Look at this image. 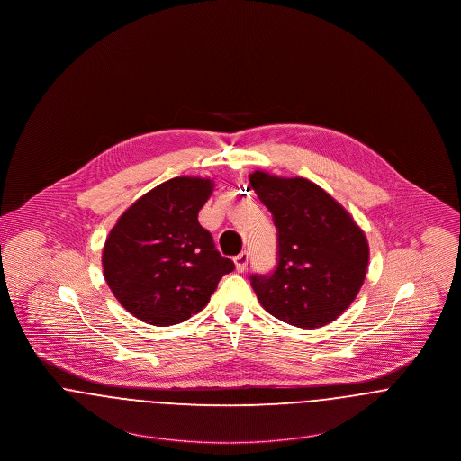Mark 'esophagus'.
I'll use <instances>...</instances> for the list:
<instances>
[{"label":"esophagus","mask_w":461,"mask_h":461,"mask_svg":"<svg viewBox=\"0 0 461 461\" xmlns=\"http://www.w3.org/2000/svg\"><path fill=\"white\" fill-rule=\"evenodd\" d=\"M249 262H250V253H249V251H241L240 255L234 257V264H236V269H238L240 273L247 271Z\"/></svg>","instance_id":"1"}]
</instances>
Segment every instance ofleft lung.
Here are the masks:
<instances>
[{
	"instance_id": "left-lung-1",
	"label": "left lung",
	"mask_w": 461,
	"mask_h": 461,
	"mask_svg": "<svg viewBox=\"0 0 461 461\" xmlns=\"http://www.w3.org/2000/svg\"><path fill=\"white\" fill-rule=\"evenodd\" d=\"M250 185L278 230L275 271L250 276L260 304L303 330L333 322L365 282L370 258L365 232L328 192L304 177L255 170Z\"/></svg>"
}]
</instances>
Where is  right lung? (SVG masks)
Returning a JSON list of instances; mask_svg holds the SVG:
<instances>
[{
	"label": "right lung",
	"instance_id": "1",
	"mask_svg": "<svg viewBox=\"0 0 461 461\" xmlns=\"http://www.w3.org/2000/svg\"><path fill=\"white\" fill-rule=\"evenodd\" d=\"M212 186L210 177H172L137 199L109 232L104 276L133 317L162 328L185 322L234 271L197 218Z\"/></svg>",
	"mask_w": 461,
	"mask_h": 461
}]
</instances>
